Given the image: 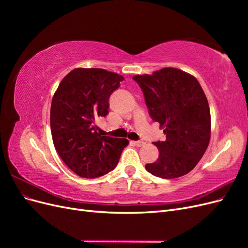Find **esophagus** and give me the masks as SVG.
Masks as SVG:
<instances>
[{"instance_id": "esophagus-1", "label": "esophagus", "mask_w": 248, "mask_h": 248, "mask_svg": "<svg viewBox=\"0 0 248 248\" xmlns=\"http://www.w3.org/2000/svg\"><path fill=\"white\" fill-rule=\"evenodd\" d=\"M133 142H134V145L138 146V147H141V146H144L146 144L144 140H136V141H133Z\"/></svg>"}]
</instances>
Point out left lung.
<instances>
[{
  "mask_svg": "<svg viewBox=\"0 0 248 248\" xmlns=\"http://www.w3.org/2000/svg\"><path fill=\"white\" fill-rule=\"evenodd\" d=\"M132 79L144 93L150 117L163 127L167 138L153 142L159 156L146 170L163 179L188 174L206 152L211 134L209 104L199 81L170 67Z\"/></svg>",
  "mask_w": 248,
  "mask_h": 248,
  "instance_id": "1",
  "label": "left lung"
}]
</instances>
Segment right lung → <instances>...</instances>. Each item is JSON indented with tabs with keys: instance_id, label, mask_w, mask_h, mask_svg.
<instances>
[{
	"instance_id": "1",
	"label": "right lung",
	"mask_w": 248,
	"mask_h": 248,
	"mask_svg": "<svg viewBox=\"0 0 248 248\" xmlns=\"http://www.w3.org/2000/svg\"><path fill=\"white\" fill-rule=\"evenodd\" d=\"M122 76L100 68H77L60 82L50 107V130L58 154L82 178H97L114 170L126 139L100 136L95 120L108 114L111 93Z\"/></svg>"
}]
</instances>
